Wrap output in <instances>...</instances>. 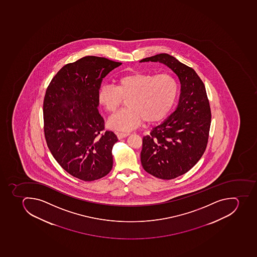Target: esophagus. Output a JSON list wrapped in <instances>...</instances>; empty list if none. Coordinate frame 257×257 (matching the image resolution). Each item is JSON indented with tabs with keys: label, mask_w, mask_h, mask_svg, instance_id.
Instances as JSON below:
<instances>
[{
	"label": "esophagus",
	"mask_w": 257,
	"mask_h": 257,
	"mask_svg": "<svg viewBox=\"0 0 257 257\" xmlns=\"http://www.w3.org/2000/svg\"><path fill=\"white\" fill-rule=\"evenodd\" d=\"M117 138L118 139H123V138H126V137L128 136L130 134H122V133H116Z\"/></svg>",
	"instance_id": "34e87169"
}]
</instances>
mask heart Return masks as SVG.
Masks as SVG:
<instances>
[{"instance_id": "b5f03b06", "label": "heart", "mask_w": 257, "mask_h": 257, "mask_svg": "<svg viewBox=\"0 0 257 257\" xmlns=\"http://www.w3.org/2000/svg\"><path fill=\"white\" fill-rule=\"evenodd\" d=\"M178 93L173 76L161 74L133 72L117 80L116 86L102 85L97 92V101L107 112H114L123 99H127L126 110H120L108 119V126L114 130L128 132L144 120L156 123L169 113Z\"/></svg>"}]
</instances>
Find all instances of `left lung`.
Instances as JSON below:
<instances>
[{"label": "left lung", "mask_w": 257, "mask_h": 257, "mask_svg": "<svg viewBox=\"0 0 257 257\" xmlns=\"http://www.w3.org/2000/svg\"><path fill=\"white\" fill-rule=\"evenodd\" d=\"M166 65L181 84L176 110L149 135L143 137L141 162L145 171L170 180L187 173L200 160L207 147L211 109L204 84L191 67L168 54L143 58L139 63Z\"/></svg>", "instance_id": "8db88e82"}]
</instances>
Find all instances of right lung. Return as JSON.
I'll return each instance as SVG.
<instances>
[{"mask_svg":"<svg viewBox=\"0 0 257 257\" xmlns=\"http://www.w3.org/2000/svg\"><path fill=\"white\" fill-rule=\"evenodd\" d=\"M122 64L86 56L62 67L46 89L44 131L50 152L71 176L84 181L100 179L113 166L118 138L104 130L97 92L103 78Z\"/></svg>","mask_w":257,"mask_h":257,"instance_id":"right-lung-1","label":"right lung"}]
</instances>
